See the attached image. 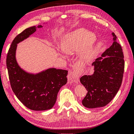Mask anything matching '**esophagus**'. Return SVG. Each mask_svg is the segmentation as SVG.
I'll use <instances>...</instances> for the list:
<instances>
[{"label":"esophagus","instance_id":"34e87169","mask_svg":"<svg viewBox=\"0 0 134 134\" xmlns=\"http://www.w3.org/2000/svg\"><path fill=\"white\" fill-rule=\"evenodd\" d=\"M68 80L70 83H77L79 81V74L76 70H73L69 72L68 75Z\"/></svg>","mask_w":134,"mask_h":134}]
</instances>
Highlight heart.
I'll use <instances>...</instances> for the list:
<instances>
[{"instance_id": "obj_1", "label": "heart", "mask_w": 134, "mask_h": 134, "mask_svg": "<svg viewBox=\"0 0 134 134\" xmlns=\"http://www.w3.org/2000/svg\"><path fill=\"white\" fill-rule=\"evenodd\" d=\"M96 38L93 33L85 29H78L67 34L62 41V47L67 53H72L80 48L79 55L84 60H89L95 53ZM63 55L64 53H62Z\"/></svg>"}]
</instances>
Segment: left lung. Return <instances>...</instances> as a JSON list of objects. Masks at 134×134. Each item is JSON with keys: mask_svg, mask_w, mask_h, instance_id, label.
Instances as JSON below:
<instances>
[{"mask_svg": "<svg viewBox=\"0 0 134 134\" xmlns=\"http://www.w3.org/2000/svg\"><path fill=\"white\" fill-rule=\"evenodd\" d=\"M112 34V45L92 63L93 73L80 79L87 91L82 100L86 108H97L108 105L121 86L125 67L124 54L116 35L113 32Z\"/></svg>", "mask_w": 134, "mask_h": 134, "instance_id": "8db88e82", "label": "left lung"}]
</instances>
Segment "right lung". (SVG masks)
<instances>
[{"label":"right lung","mask_w":134,"mask_h":134,"mask_svg":"<svg viewBox=\"0 0 134 134\" xmlns=\"http://www.w3.org/2000/svg\"><path fill=\"white\" fill-rule=\"evenodd\" d=\"M39 25L29 27L18 34L11 44L6 57L9 78L16 96L26 108L33 110L50 109L55 103L58 92L67 83V70L48 69L40 73H28L22 70L16 60L17 44L34 33Z\"/></svg>","instance_id":"right-lung-1"}]
</instances>
